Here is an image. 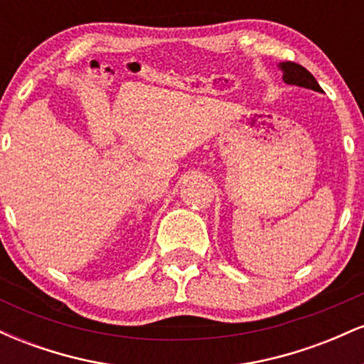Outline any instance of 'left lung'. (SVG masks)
<instances>
[{
	"instance_id": "obj_1",
	"label": "left lung",
	"mask_w": 364,
	"mask_h": 364,
	"mask_svg": "<svg viewBox=\"0 0 364 364\" xmlns=\"http://www.w3.org/2000/svg\"><path fill=\"white\" fill-rule=\"evenodd\" d=\"M279 68L282 70V80L289 83V85H298L304 87V89L321 92V87L318 85V82L315 80V77H313L304 66L298 65V63L284 61L279 65Z\"/></svg>"
}]
</instances>
